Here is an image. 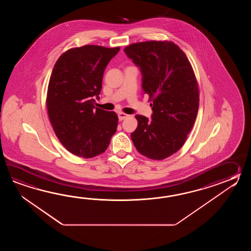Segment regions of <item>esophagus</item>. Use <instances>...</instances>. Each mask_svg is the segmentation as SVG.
Returning <instances> with one entry per match:
<instances>
[{
	"label": "esophagus",
	"instance_id": "1",
	"mask_svg": "<svg viewBox=\"0 0 251 251\" xmlns=\"http://www.w3.org/2000/svg\"><path fill=\"white\" fill-rule=\"evenodd\" d=\"M128 117H129V115H127V114H126V113H118V119H119L120 121H122V120H124V119H126V118H128Z\"/></svg>",
	"mask_w": 251,
	"mask_h": 251
}]
</instances>
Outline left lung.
I'll use <instances>...</instances> for the list:
<instances>
[{
    "label": "left lung",
    "mask_w": 251,
    "mask_h": 251,
    "mask_svg": "<svg viewBox=\"0 0 251 251\" xmlns=\"http://www.w3.org/2000/svg\"><path fill=\"white\" fill-rule=\"evenodd\" d=\"M124 51L140 67L143 91L152 102L151 121L136 115L131 138L141 154L163 160L181 148L197 118L199 90L192 66L171 41L134 43Z\"/></svg>",
    "instance_id": "8db88e82"
}]
</instances>
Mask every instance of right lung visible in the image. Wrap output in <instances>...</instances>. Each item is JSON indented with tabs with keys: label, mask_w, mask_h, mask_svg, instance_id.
I'll return each mask as SVG.
<instances>
[{
	"label": "right lung",
	"mask_w": 251,
	"mask_h": 251,
	"mask_svg": "<svg viewBox=\"0 0 251 251\" xmlns=\"http://www.w3.org/2000/svg\"><path fill=\"white\" fill-rule=\"evenodd\" d=\"M120 48L86 45L64 52L53 66L47 107L53 131L73 154L92 158L107 150L118 127V115L94 106L104 71Z\"/></svg>",
	"instance_id": "add662e5"
}]
</instances>
